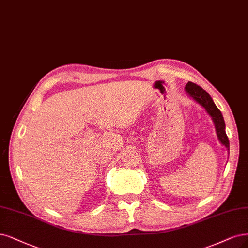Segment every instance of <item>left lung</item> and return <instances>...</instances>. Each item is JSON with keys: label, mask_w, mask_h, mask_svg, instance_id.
I'll return each instance as SVG.
<instances>
[{"label": "left lung", "mask_w": 248, "mask_h": 248, "mask_svg": "<svg viewBox=\"0 0 248 248\" xmlns=\"http://www.w3.org/2000/svg\"><path fill=\"white\" fill-rule=\"evenodd\" d=\"M185 89H186V92L187 93V95L192 97L196 102H198L200 106H202L204 108H205L208 115L211 117L213 123H215L218 140L229 151L230 142H229L228 136L226 134V124H225L224 117L221 115L220 110L217 108V107L215 105V102H213L210 95L203 88L198 86L197 84L192 83V82H187Z\"/></svg>", "instance_id": "obj_1"}]
</instances>
